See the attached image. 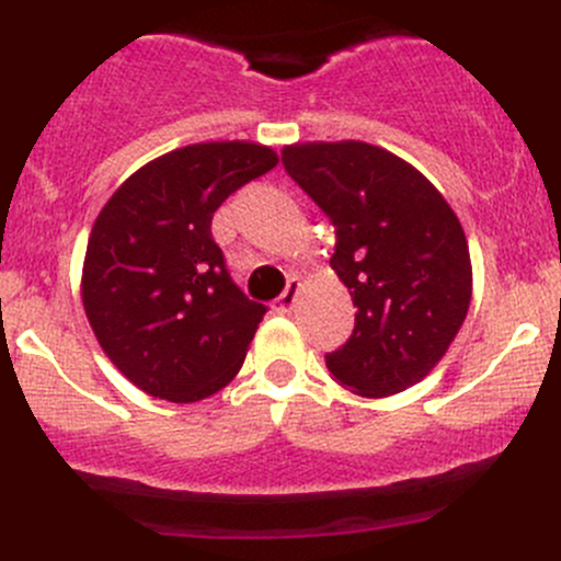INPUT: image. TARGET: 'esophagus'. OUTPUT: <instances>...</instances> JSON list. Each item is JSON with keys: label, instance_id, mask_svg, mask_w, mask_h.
<instances>
[{"label": "esophagus", "instance_id": "1", "mask_svg": "<svg viewBox=\"0 0 561 561\" xmlns=\"http://www.w3.org/2000/svg\"><path fill=\"white\" fill-rule=\"evenodd\" d=\"M298 293H301V282L290 279V282H287L285 293H282V296L276 298L274 307L279 309V312H293V307H296V301H298Z\"/></svg>", "mask_w": 561, "mask_h": 561}]
</instances>
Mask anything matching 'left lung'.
<instances>
[{
  "instance_id": "obj_1",
  "label": "left lung",
  "mask_w": 561,
  "mask_h": 561,
  "mask_svg": "<svg viewBox=\"0 0 561 561\" xmlns=\"http://www.w3.org/2000/svg\"><path fill=\"white\" fill-rule=\"evenodd\" d=\"M282 162L336 228L331 268L358 307L353 336L325 355L328 371L366 399L421 382L472 298L454 208L417 168L364 140L293 144Z\"/></svg>"
}]
</instances>
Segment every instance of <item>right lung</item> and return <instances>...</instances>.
I'll list each match as a JSON object with an SVG mask.
<instances>
[{"label": "right lung", "instance_id": "obj_1", "mask_svg": "<svg viewBox=\"0 0 561 561\" xmlns=\"http://www.w3.org/2000/svg\"><path fill=\"white\" fill-rule=\"evenodd\" d=\"M276 162L271 146L249 140L184 146L129 175L94 219L83 309L107 358L144 393L190 404L239 375L268 307L233 285L211 219Z\"/></svg>", "mask_w": 561, "mask_h": 561}]
</instances>
